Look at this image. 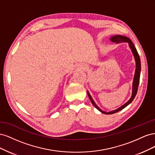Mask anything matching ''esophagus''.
<instances>
[{
    "label": "esophagus",
    "mask_w": 155,
    "mask_h": 155,
    "mask_svg": "<svg viewBox=\"0 0 155 155\" xmlns=\"http://www.w3.org/2000/svg\"><path fill=\"white\" fill-rule=\"evenodd\" d=\"M79 68L80 69H82V70H85V69H87V65H85V64H80L79 65Z\"/></svg>",
    "instance_id": "obj_1"
}]
</instances>
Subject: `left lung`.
<instances>
[{
    "label": "left lung",
    "instance_id": "8db88e82",
    "mask_svg": "<svg viewBox=\"0 0 155 155\" xmlns=\"http://www.w3.org/2000/svg\"><path fill=\"white\" fill-rule=\"evenodd\" d=\"M110 41L114 42V43H122V42H124V43H129V48H130L131 51H132L133 54L134 55V58L135 59V62H136V70H135V73H134V79H133V91H132V96H131L130 100L125 103L124 105H123L122 106H121L120 107H119L118 109H117L116 110H112L110 112H105L104 110H102L101 109H100L99 107H97V105L95 104V102L94 101V100H92V98L91 97V96L90 95V94L87 91V94L88 96L90 98L91 101L92 102V105L94 106L96 109L100 110L101 112L105 114H114L117 112H119L120 110H121L122 109H124L125 107H126L128 105H129L131 102L133 101V100L134 99V97L137 95V91H138V87L139 85V83H140V72H141V62H140V58L139 57V55L138 51L136 49L134 45L133 44V43L132 41H130V39L129 38H128L127 37L125 36H122V35H114L110 37Z\"/></svg>",
    "mask_w": 155,
    "mask_h": 155
}]
</instances>
